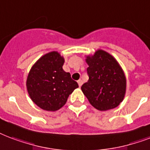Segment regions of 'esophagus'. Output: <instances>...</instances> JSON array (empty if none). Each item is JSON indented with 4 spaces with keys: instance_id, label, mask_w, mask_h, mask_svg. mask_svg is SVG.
Segmentation results:
<instances>
[{
    "instance_id": "obj_1",
    "label": "esophagus",
    "mask_w": 150,
    "mask_h": 150,
    "mask_svg": "<svg viewBox=\"0 0 150 150\" xmlns=\"http://www.w3.org/2000/svg\"><path fill=\"white\" fill-rule=\"evenodd\" d=\"M78 84H79V87H81V86L83 85V81L81 79L78 80Z\"/></svg>"
}]
</instances>
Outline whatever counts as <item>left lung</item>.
Wrapping results in <instances>:
<instances>
[{"mask_svg": "<svg viewBox=\"0 0 150 150\" xmlns=\"http://www.w3.org/2000/svg\"><path fill=\"white\" fill-rule=\"evenodd\" d=\"M89 80L82 90L95 108L106 111L117 107L123 100L126 91V78L114 57L98 50L86 59Z\"/></svg>", "mask_w": 150, "mask_h": 150, "instance_id": "obj_1", "label": "left lung"}]
</instances>
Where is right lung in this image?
Returning <instances> with one entry per match:
<instances>
[{
  "instance_id": "obj_1",
  "label": "right lung",
  "mask_w": 150,
  "mask_h": 150,
  "mask_svg": "<svg viewBox=\"0 0 150 150\" xmlns=\"http://www.w3.org/2000/svg\"><path fill=\"white\" fill-rule=\"evenodd\" d=\"M64 63L58 52H51L41 57L30 71L27 91L32 100L44 110L60 109L73 90L79 87L70 73L63 70Z\"/></svg>"
}]
</instances>
